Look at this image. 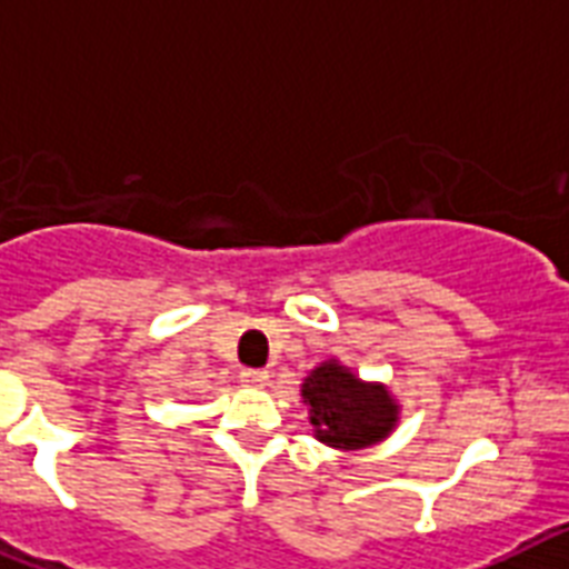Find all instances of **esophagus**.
<instances>
[{"label": "esophagus", "mask_w": 569, "mask_h": 569, "mask_svg": "<svg viewBox=\"0 0 569 569\" xmlns=\"http://www.w3.org/2000/svg\"><path fill=\"white\" fill-rule=\"evenodd\" d=\"M239 377H242V382L248 389H266V386H269V371H253V368H248V371H242Z\"/></svg>", "instance_id": "1"}]
</instances>
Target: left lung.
I'll use <instances>...</instances> for the list:
<instances>
[{
    "label": "left lung",
    "instance_id": "left-lung-1",
    "mask_svg": "<svg viewBox=\"0 0 569 569\" xmlns=\"http://www.w3.org/2000/svg\"><path fill=\"white\" fill-rule=\"evenodd\" d=\"M312 436L332 450H365L386 441L400 423V403L386 382L362 380L339 359L316 365L300 382Z\"/></svg>",
    "mask_w": 569,
    "mask_h": 569
}]
</instances>
